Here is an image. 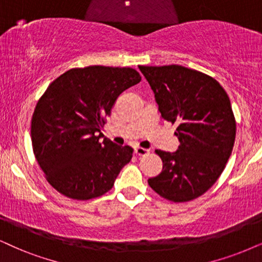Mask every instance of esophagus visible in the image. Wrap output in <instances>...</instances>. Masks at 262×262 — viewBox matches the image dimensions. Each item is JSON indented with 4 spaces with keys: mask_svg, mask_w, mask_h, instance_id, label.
<instances>
[{
    "mask_svg": "<svg viewBox=\"0 0 262 262\" xmlns=\"http://www.w3.org/2000/svg\"><path fill=\"white\" fill-rule=\"evenodd\" d=\"M134 152H135V154H137L138 156H146V155L150 154V150H148V148H144V147H139V146H137V147L134 148Z\"/></svg>",
    "mask_w": 262,
    "mask_h": 262,
    "instance_id": "esophagus-1",
    "label": "esophagus"
}]
</instances>
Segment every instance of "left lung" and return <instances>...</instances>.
I'll return each instance as SVG.
<instances>
[{
    "instance_id": "8db88e82",
    "label": "left lung",
    "mask_w": 262,
    "mask_h": 262,
    "mask_svg": "<svg viewBox=\"0 0 262 262\" xmlns=\"http://www.w3.org/2000/svg\"><path fill=\"white\" fill-rule=\"evenodd\" d=\"M154 91L162 118L177 124L175 152L156 150L163 162L148 185L171 202L207 192L223 173L236 139L230 98L210 76L181 65L139 66Z\"/></svg>"
}]
</instances>
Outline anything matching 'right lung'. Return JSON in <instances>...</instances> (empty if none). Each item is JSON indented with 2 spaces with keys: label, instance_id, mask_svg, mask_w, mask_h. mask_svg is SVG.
Returning a JSON list of instances; mask_svg holds the SVG:
<instances>
[{
  "label": "right lung",
  "instance_id": "add662e5",
  "mask_svg": "<svg viewBox=\"0 0 262 262\" xmlns=\"http://www.w3.org/2000/svg\"><path fill=\"white\" fill-rule=\"evenodd\" d=\"M132 68L71 69L48 85L31 120L32 148L53 187L72 200L102 196L133 157L104 137L105 118L122 92L139 83Z\"/></svg>",
  "mask_w": 262,
  "mask_h": 262
}]
</instances>
